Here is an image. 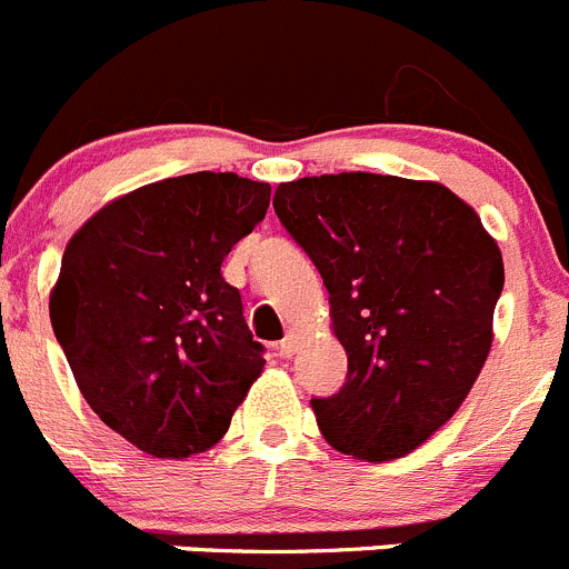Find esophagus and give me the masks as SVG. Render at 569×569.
I'll use <instances>...</instances> for the list:
<instances>
[{
	"mask_svg": "<svg viewBox=\"0 0 569 569\" xmlns=\"http://www.w3.org/2000/svg\"><path fill=\"white\" fill-rule=\"evenodd\" d=\"M280 353H283V357H295V350H297V333L295 331H289L286 333L283 339H280Z\"/></svg>",
	"mask_w": 569,
	"mask_h": 569,
	"instance_id": "34e87169",
	"label": "esophagus"
}]
</instances>
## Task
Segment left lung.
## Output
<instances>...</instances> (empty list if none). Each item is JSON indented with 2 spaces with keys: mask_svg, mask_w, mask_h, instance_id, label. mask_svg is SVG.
<instances>
[{
  "mask_svg": "<svg viewBox=\"0 0 569 569\" xmlns=\"http://www.w3.org/2000/svg\"><path fill=\"white\" fill-rule=\"evenodd\" d=\"M274 212L322 274L348 353L342 390L311 398L322 435L370 463L412 452L486 365L500 247L449 188L381 173L286 182Z\"/></svg>",
  "mask_w": 569,
  "mask_h": 569,
  "instance_id": "obj_1",
  "label": "left lung"
}]
</instances>
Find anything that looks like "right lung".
<instances>
[{
  "label": "right lung",
  "instance_id": "1",
  "mask_svg": "<svg viewBox=\"0 0 569 569\" xmlns=\"http://www.w3.org/2000/svg\"><path fill=\"white\" fill-rule=\"evenodd\" d=\"M272 188L188 173L106 204L67 243L50 320L87 405L153 458L219 443L267 359L221 263Z\"/></svg>",
  "mask_w": 569,
  "mask_h": 569
}]
</instances>
